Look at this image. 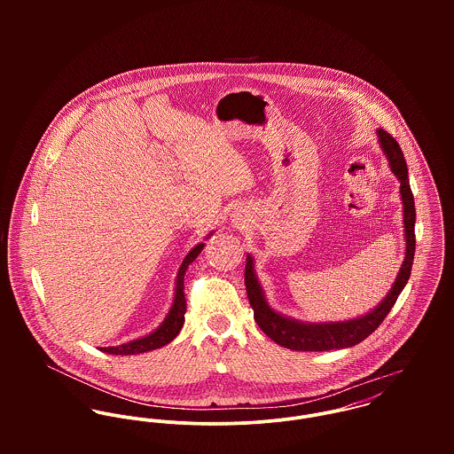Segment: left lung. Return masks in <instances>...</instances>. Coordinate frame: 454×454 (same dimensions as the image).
I'll return each instance as SVG.
<instances>
[{
  "label": "left lung",
  "mask_w": 454,
  "mask_h": 454,
  "mask_svg": "<svg viewBox=\"0 0 454 454\" xmlns=\"http://www.w3.org/2000/svg\"><path fill=\"white\" fill-rule=\"evenodd\" d=\"M380 143L388 157L389 166L393 175L400 180V195L403 202V229H405V259L398 270V276L385 297V301L367 313L365 317L337 322V324H302L292 318H286L276 311H272L263 297L262 286L254 270V259L247 257V269H245V285L248 301L254 308V317L263 333H267L274 342L283 348L294 351H328V349H340L349 348L364 339H367L383 320L387 318L389 309L396 302L400 292L407 285L411 276L414 250H416V236H414V223H416V207H414V195L409 185L407 164L402 153L400 145L395 137L388 134V130L378 129Z\"/></svg>",
  "instance_id": "left-lung-1"
}]
</instances>
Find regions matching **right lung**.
<instances>
[{"instance_id": "obj_1", "label": "right lung", "mask_w": 454, "mask_h": 454, "mask_svg": "<svg viewBox=\"0 0 454 454\" xmlns=\"http://www.w3.org/2000/svg\"><path fill=\"white\" fill-rule=\"evenodd\" d=\"M204 248V243H199L197 247L192 248V252L185 257L182 262L180 269H178V276H176V292H175V301L173 306L166 317V320L159 328H155L152 333L130 340L121 346H110V348H101V351L110 353V355H137V353H146L157 348L166 346L168 342H171L182 330L184 322H185V311H187V301H185V294H184V278H185V270L189 267V263H192L197 255L200 254V250Z\"/></svg>"}]
</instances>
